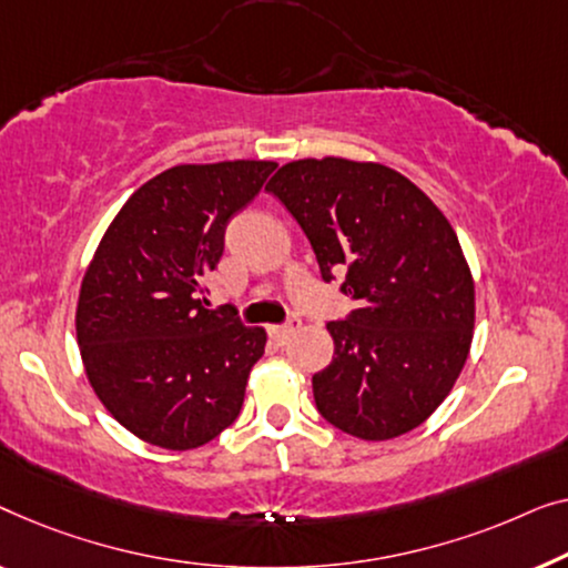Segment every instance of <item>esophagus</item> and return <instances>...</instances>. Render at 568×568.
<instances>
[{"label": "esophagus", "mask_w": 568, "mask_h": 568, "mask_svg": "<svg viewBox=\"0 0 568 568\" xmlns=\"http://www.w3.org/2000/svg\"><path fill=\"white\" fill-rule=\"evenodd\" d=\"M301 329V322H298V318H291V322H287V324H281V326H270V337H273V339H277V342H285L287 337H291V334H295V332H298Z\"/></svg>", "instance_id": "34e87169"}]
</instances>
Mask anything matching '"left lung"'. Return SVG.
I'll use <instances>...</instances> for the list:
<instances>
[{
	"label": "left lung",
	"mask_w": 568,
	"mask_h": 568,
	"mask_svg": "<svg viewBox=\"0 0 568 568\" xmlns=\"http://www.w3.org/2000/svg\"><path fill=\"white\" fill-rule=\"evenodd\" d=\"M267 190L298 221L324 283L357 303L326 324L322 417L361 440L419 427L450 394L474 337V277L458 236L422 190L383 164L301 159Z\"/></svg>",
	"instance_id": "obj_1"
}]
</instances>
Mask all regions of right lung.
<instances>
[{
	"instance_id": "add662e5",
	"label": "right lung",
	"mask_w": 568,
	"mask_h": 568,
	"mask_svg": "<svg viewBox=\"0 0 568 568\" xmlns=\"http://www.w3.org/2000/svg\"><path fill=\"white\" fill-rule=\"evenodd\" d=\"M275 162L172 166L128 197L87 267L77 339L105 409L141 440L193 450L234 425L267 334L205 308L226 223Z\"/></svg>"
}]
</instances>
